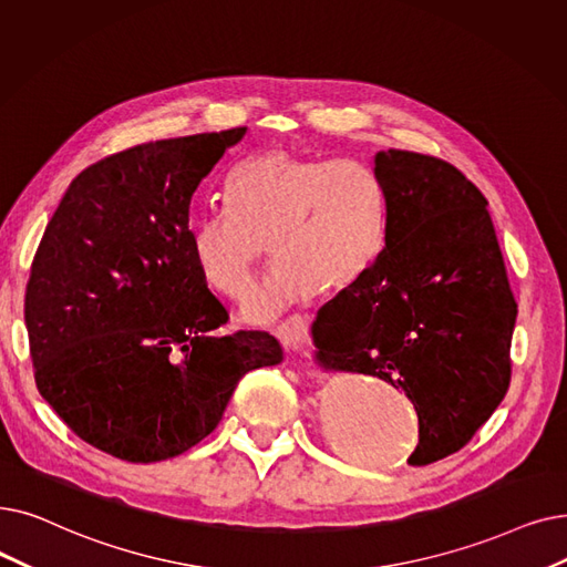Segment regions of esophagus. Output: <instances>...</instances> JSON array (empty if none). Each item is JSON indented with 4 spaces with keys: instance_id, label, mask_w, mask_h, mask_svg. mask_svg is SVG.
<instances>
[{
    "instance_id": "34e87169",
    "label": "esophagus",
    "mask_w": 567,
    "mask_h": 567,
    "mask_svg": "<svg viewBox=\"0 0 567 567\" xmlns=\"http://www.w3.org/2000/svg\"><path fill=\"white\" fill-rule=\"evenodd\" d=\"M280 340L285 342V348L287 350H291V352H297L301 344H303V340L308 338V324L303 322V319H297V322H291L287 329H282L280 333Z\"/></svg>"
}]
</instances>
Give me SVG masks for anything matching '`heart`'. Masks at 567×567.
Segmentation results:
<instances>
[{"instance_id":"1","label":"heart","mask_w":567,"mask_h":567,"mask_svg":"<svg viewBox=\"0 0 567 567\" xmlns=\"http://www.w3.org/2000/svg\"><path fill=\"white\" fill-rule=\"evenodd\" d=\"M231 204L194 219L189 257L210 291L243 301L268 243L276 268L245 310L252 324L274 322L319 289H350L382 252L378 187L354 162L266 155L238 171Z\"/></svg>"}]
</instances>
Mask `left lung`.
Returning a JSON list of instances; mask_svg holds the SVG:
<instances>
[{
	"label": "left lung",
	"mask_w": 567,
	"mask_h": 567,
	"mask_svg": "<svg viewBox=\"0 0 567 567\" xmlns=\"http://www.w3.org/2000/svg\"><path fill=\"white\" fill-rule=\"evenodd\" d=\"M384 248L312 322L331 373L403 389L420 416L410 465L458 452L505 399L516 301L484 194L437 157L380 151Z\"/></svg>",
	"instance_id": "8db88e82"
}]
</instances>
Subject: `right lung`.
<instances>
[{
	"instance_id": "right-lung-1",
	"label": "right lung",
	"mask_w": 567,
	"mask_h": 567,
	"mask_svg": "<svg viewBox=\"0 0 567 567\" xmlns=\"http://www.w3.org/2000/svg\"><path fill=\"white\" fill-rule=\"evenodd\" d=\"M248 127L134 145L71 181L24 293L37 389L92 447L178 456L219 424L238 380L282 363L264 331L215 336L227 310L189 257L194 194Z\"/></svg>"
}]
</instances>
